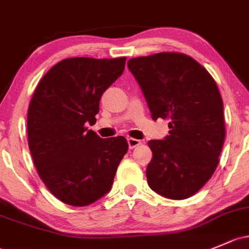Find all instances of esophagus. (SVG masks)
<instances>
[{"mask_svg": "<svg viewBox=\"0 0 249 249\" xmlns=\"http://www.w3.org/2000/svg\"><path fill=\"white\" fill-rule=\"evenodd\" d=\"M127 143H129V148L130 149H133L136 148V146H138L141 144V141L140 140H136V138H127Z\"/></svg>", "mask_w": 249, "mask_h": 249, "instance_id": "34e87169", "label": "esophagus"}]
</instances>
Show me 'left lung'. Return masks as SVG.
I'll use <instances>...</instances> for the list:
<instances>
[{
    "label": "left lung",
    "mask_w": 249,
    "mask_h": 249,
    "mask_svg": "<svg viewBox=\"0 0 249 249\" xmlns=\"http://www.w3.org/2000/svg\"><path fill=\"white\" fill-rule=\"evenodd\" d=\"M127 68L151 118L169 120V135L148 142V185L169 199H186L213 177L223 148V101L216 82L192 57L177 52L132 58Z\"/></svg>",
    "instance_id": "left-lung-1"
}]
</instances>
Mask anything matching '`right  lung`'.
Wrapping results in <instances>:
<instances>
[{"label":"right lung","mask_w":249,"mask_h":249,"mask_svg":"<svg viewBox=\"0 0 249 249\" xmlns=\"http://www.w3.org/2000/svg\"><path fill=\"white\" fill-rule=\"evenodd\" d=\"M126 58L63 59L36 86L27 113L28 146L39 177L63 203L86 206L111 191L129 145L101 138L94 125L104 91L123 74Z\"/></svg>","instance_id":"add662e5"}]
</instances>
